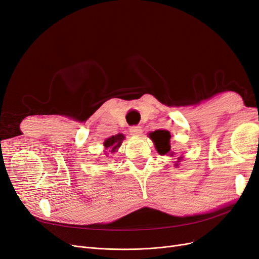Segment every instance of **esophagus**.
I'll list each match as a JSON object with an SVG mask.
<instances>
[{
  "instance_id": "34e87169",
  "label": "esophagus",
  "mask_w": 259,
  "mask_h": 259,
  "mask_svg": "<svg viewBox=\"0 0 259 259\" xmlns=\"http://www.w3.org/2000/svg\"><path fill=\"white\" fill-rule=\"evenodd\" d=\"M142 132H143L142 127L138 126V125H135V126H132L130 128V134L132 136H139L140 134H142Z\"/></svg>"
}]
</instances>
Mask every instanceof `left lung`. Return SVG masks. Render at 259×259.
<instances>
[{
  "instance_id": "left-lung-1",
  "label": "left lung",
  "mask_w": 259,
  "mask_h": 259,
  "mask_svg": "<svg viewBox=\"0 0 259 259\" xmlns=\"http://www.w3.org/2000/svg\"><path fill=\"white\" fill-rule=\"evenodd\" d=\"M150 138L154 142L156 150L160 154H168V155H174V152L170 150V145H169V139L170 134L168 131L165 130H158L154 131L149 134ZM183 158H178V160H182ZM179 162V161H177ZM175 166H178V163L175 164Z\"/></svg>"
}]
</instances>
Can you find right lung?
Segmentation results:
<instances>
[{
	"label": "right lung",
	"instance_id": "add662e5",
	"mask_svg": "<svg viewBox=\"0 0 259 259\" xmlns=\"http://www.w3.org/2000/svg\"><path fill=\"white\" fill-rule=\"evenodd\" d=\"M124 138H125V136L123 134H117L115 136H111V137L107 138L104 143L105 149L107 151L111 152V153L115 152L117 149L120 148Z\"/></svg>",
	"mask_w": 259,
	"mask_h": 259
}]
</instances>
